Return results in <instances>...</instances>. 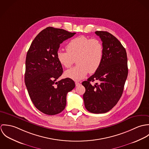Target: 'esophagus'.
Segmentation results:
<instances>
[{"label":"esophagus","instance_id":"1","mask_svg":"<svg viewBox=\"0 0 149 149\" xmlns=\"http://www.w3.org/2000/svg\"><path fill=\"white\" fill-rule=\"evenodd\" d=\"M75 84H76V86H77L80 85V83H79V82H78V81H76V82H75Z\"/></svg>","mask_w":149,"mask_h":149}]
</instances>
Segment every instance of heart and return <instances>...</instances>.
I'll list each match as a JSON object with an SVG mask.
<instances>
[{
    "instance_id": "b5f03b06",
    "label": "heart",
    "mask_w": 149,
    "mask_h": 149,
    "mask_svg": "<svg viewBox=\"0 0 149 149\" xmlns=\"http://www.w3.org/2000/svg\"><path fill=\"white\" fill-rule=\"evenodd\" d=\"M66 52L58 51L57 57L65 68H70L76 60L77 65L65 72V76L74 80L85 78L88 73H94L99 68L104 55L102 43L97 39L80 36L70 40Z\"/></svg>"
}]
</instances>
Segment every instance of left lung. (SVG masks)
<instances>
[{"mask_svg": "<svg viewBox=\"0 0 149 149\" xmlns=\"http://www.w3.org/2000/svg\"><path fill=\"white\" fill-rule=\"evenodd\" d=\"M104 47L102 63L94 74L82 84L85 88L83 99L86 109L93 113H103L115 106L123 93L128 75L127 57L125 48L112 34L97 31ZM97 80L99 84L91 82Z\"/></svg>", "mask_w": 149, "mask_h": 149, "instance_id": "1", "label": "left lung"}]
</instances>
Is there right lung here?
I'll use <instances>...</instances> for the list:
<instances>
[{"mask_svg": "<svg viewBox=\"0 0 149 149\" xmlns=\"http://www.w3.org/2000/svg\"><path fill=\"white\" fill-rule=\"evenodd\" d=\"M75 34L48 27L36 37L27 53L25 84L34 105L46 115L61 112L68 92L75 87L70 78L57 81L63 69L57 57L60 45Z\"/></svg>", "mask_w": 149, "mask_h": 149, "instance_id": "right-lung-1", "label": "right lung"}]
</instances>
